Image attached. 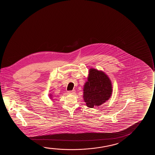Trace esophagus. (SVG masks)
<instances>
[{"label": "esophagus", "mask_w": 155, "mask_h": 155, "mask_svg": "<svg viewBox=\"0 0 155 155\" xmlns=\"http://www.w3.org/2000/svg\"><path fill=\"white\" fill-rule=\"evenodd\" d=\"M76 93V91H74V90H72V91H68V93L69 94H74L75 93Z\"/></svg>", "instance_id": "34e87169"}]
</instances>
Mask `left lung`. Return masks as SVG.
I'll return each mask as SVG.
<instances>
[{
    "label": "left lung",
    "mask_w": 155,
    "mask_h": 155,
    "mask_svg": "<svg viewBox=\"0 0 155 155\" xmlns=\"http://www.w3.org/2000/svg\"><path fill=\"white\" fill-rule=\"evenodd\" d=\"M111 82L104 72L95 69L89 70L88 81L84 88V100L87 106L93 108L100 106L110 98Z\"/></svg>",
    "instance_id": "left-lung-1"
}]
</instances>
